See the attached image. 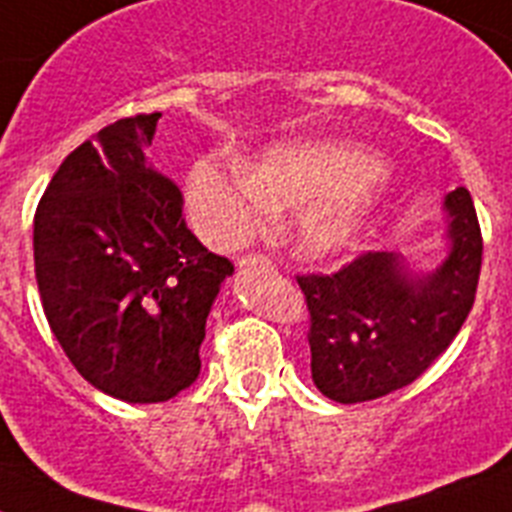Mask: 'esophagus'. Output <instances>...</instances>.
<instances>
[{
	"mask_svg": "<svg viewBox=\"0 0 512 512\" xmlns=\"http://www.w3.org/2000/svg\"><path fill=\"white\" fill-rule=\"evenodd\" d=\"M239 268L242 270H257V268L268 270V268H273V260L265 255H247L239 260Z\"/></svg>",
	"mask_w": 512,
	"mask_h": 512,
	"instance_id": "34e87169",
	"label": "esophagus"
}]
</instances>
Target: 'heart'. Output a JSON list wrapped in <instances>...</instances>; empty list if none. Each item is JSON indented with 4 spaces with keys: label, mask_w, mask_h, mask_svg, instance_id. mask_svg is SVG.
Instances as JSON below:
<instances>
[{
    "label": "heart",
    "mask_w": 512,
    "mask_h": 512,
    "mask_svg": "<svg viewBox=\"0 0 512 512\" xmlns=\"http://www.w3.org/2000/svg\"><path fill=\"white\" fill-rule=\"evenodd\" d=\"M388 166L375 150L338 137H294L255 161L192 163L184 205L210 247L234 249L265 229L276 210L296 208L289 244L307 263H330L362 242Z\"/></svg>",
    "instance_id": "obj_1"
}]
</instances>
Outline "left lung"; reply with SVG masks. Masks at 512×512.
Here are the masks:
<instances>
[{"label":"left lung","mask_w":512,"mask_h":512,"mask_svg":"<svg viewBox=\"0 0 512 512\" xmlns=\"http://www.w3.org/2000/svg\"><path fill=\"white\" fill-rule=\"evenodd\" d=\"M448 255L419 268L369 252L333 276H299L309 309L312 380L336 403L375 401L422 375L474 307L482 231L466 187L442 200Z\"/></svg>","instance_id":"left-lung-1"}]
</instances>
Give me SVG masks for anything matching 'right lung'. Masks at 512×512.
I'll return each mask as SVG.
<instances>
[{"mask_svg":"<svg viewBox=\"0 0 512 512\" xmlns=\"http://www.w3.org/2000/svg\"><path fill=\"white\" fill-rule=\"evenodd\" d=\"M158 117L119 119L72 150L33 221L51 333L93 388L127 403L169 401L197 380L205 322L234 273L145 158Z\"/></svg>","mask_w":512,"mask_h":512,"instance_id":"1","label":"right lung"}]
</instances>
